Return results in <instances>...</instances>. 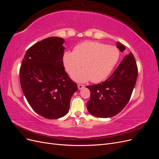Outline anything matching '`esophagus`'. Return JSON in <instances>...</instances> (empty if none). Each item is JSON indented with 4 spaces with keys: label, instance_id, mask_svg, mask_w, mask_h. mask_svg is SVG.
<instances>
[{
    "label": "esophagus",
    "instance_id": "obj_1",
    "mask_svg": "<svg viewBox=\"0 0 159 159\" xmlns=\"http://www.w3.org/2000/svg\"><path fill=\"white\" fill-rule=\"evenodd\" d=\"M78 89H81L84 88L85 87V85H81V84H78Z\"/></svg>",
    "mask_w": 159,
    "mask_h": 159
}]
</instances>
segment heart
Wrapping results in <instances>:
<instances>
[{
  "instance_id": "obj_1",
  "label": "heart",
  "mask_w": 159,
  "mask_h": 159,
  "mask_svg": "<svg viewBox=\"0 0 159 159\" xmlns=\"http://www.w3.org/2000/svg\"><path fill=\"white\" fill-rule=\"evenodd\" d=\"M119 57L117 47L103 43L86 41L75 46L73 52H66L63 61L67 72L70 75L79 69L82 64V70L72 75L78 82H86L91 80L99 83L106 79Z\"/></svg>"
}]
</instances>
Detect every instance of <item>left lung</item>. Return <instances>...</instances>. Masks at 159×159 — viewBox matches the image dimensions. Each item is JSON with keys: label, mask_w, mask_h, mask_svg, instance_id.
Listing matches in <instances>:
<instances>
[{"label": "left lung", "mask_w": 159, "mask_h": 159, "mask_svg": "<svg viewBox=\"0 0 159 159\" xmlns=\"http://www.w3.org/2000/svg\"><path fill=\"white\" fill-rule=\"evenodd\" d=\"M121 52L125 47L117 42ZM138 68L135 58L130 52L109 78L103 82L88 85L90 99L87 103L88 111L98 117L107 118L118 114L126 106L135 85Z\"/></svg>", "instance_id": "8db88e82"}]
</instances>
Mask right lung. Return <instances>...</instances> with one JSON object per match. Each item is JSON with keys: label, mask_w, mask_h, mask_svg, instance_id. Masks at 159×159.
Instances as JSON below:
<instances>
[{"label": "right lung", "mask_w": 159, "mask_h": 159, "mask_svg": "<svg viewBox=\"0 0 159 159\" xmlns=\"http://www.w3.org/2000/svg\"><path fill=\"white\" fill-rule=\"evenodd\" d=\"M64 40L49 37L28 48L20 66V85L32 109L49 119L68 113L78 85L65 71Z\"/></svg>", "instance_id": "obj_1"}]
</instances>
